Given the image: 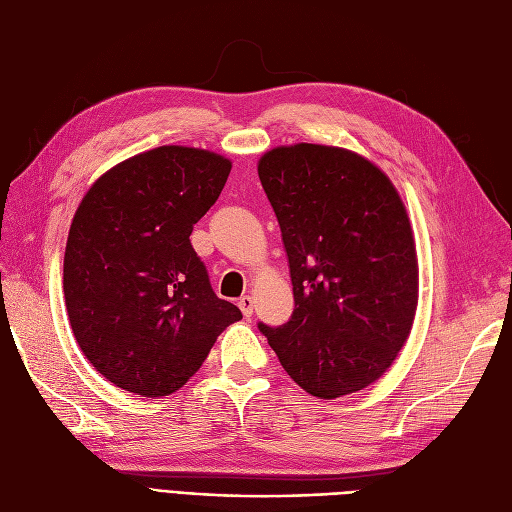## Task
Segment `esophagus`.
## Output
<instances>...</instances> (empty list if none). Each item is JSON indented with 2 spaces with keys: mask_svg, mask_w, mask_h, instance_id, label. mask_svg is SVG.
Here are the masks:
<instances>
[{
  "mask_svg": "<svg viewBox=\"0 0 512 512\" xmlns=\"http://www.w3.org/2000/svg\"><path fill=\"white\" fill-rule=\"evenodd\" d=\"M237 305H239V309L243 312V316L250 318L254 314V299L250 297V294H243Z\"/></svg>",
  "mask_w": 512,
  "mask_h": 512,
  "instance_id": "34e87169",
  "label": "esophagus"
}]
</instances>
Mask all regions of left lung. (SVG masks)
Wrapping results in <instances>:
<instances>
[{
    "label": "left lung",
    "instance_id": "1",
    "mask_svg": "<svg viewBox=\"0 0 512 512\" xmlns=\"http://www.w3.org/2000/svg\"><path fill=\"white\" fill-rule=\"evenodd\" d=\"M258 177L286 247L294 312L258 324L303 391L335 399L376 382L418 303L412 226L391 179L342 147H275Z\"/></svg>",
    "mask_w": 512,
    "mask_h": 512
}]
</instances>
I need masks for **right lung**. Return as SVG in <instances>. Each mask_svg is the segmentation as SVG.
Here are the masks:
<instances>
[{
	"label": "right lung",
	"instance_id": "add662e5",
	"mask_svg": "<svg viewBox=\"0 0 512 512\" xmlns=\"http://www.w3.org/2000/svg\"><path fill=\"white\" fill-rule=\"evenodd\" d=\"M230 168L207 149L156 147L106 170L76 209L64 256L70 327L87 361L119 389L175 393L243 318L215 297L190 243Z\"/></svg>",
	"mask_w": 512,
	"mask_h": 512
}]
</instances>
